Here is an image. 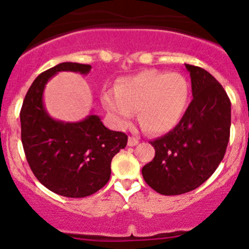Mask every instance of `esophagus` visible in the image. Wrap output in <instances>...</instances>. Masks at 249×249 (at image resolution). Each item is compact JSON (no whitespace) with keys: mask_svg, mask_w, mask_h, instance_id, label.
Segmentation results:
<instances>
[{"mask_svg":"<svg viewBox=\"0 0 249 249\" xmlns=\"http://www.w3.org/2000/svg\"><path fill=\"white\" fill-rule=\"evenodd\" d=\"M139 139H136V137H129V140H127V145H130V147H134V145L139 144Z\"/></svg>","mask_w":249,"mask_h":249,"instance_id":"obj_1","label":"esophagus"}]
</instances>
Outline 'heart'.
<instances>
[{
	"label": "heart",
	"mask_w": 249,
	"mask_h": 249,
	"mask_svg": "<svg viewBox=\"0 0 249 249\" xmlns=\"http://www.w3.org/2000/svg\"><path fill=\"white\" fill-rule=\"evenodd\" d=\"M189 100V85L179 73L143 71L123 77L115 90H106L101 102L120 127L130 124L134 109L140 122L153 134L171 131L184 115Z\"/></svg>",
	"instance_id": "obj_1"
}]
</instances>
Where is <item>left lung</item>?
Returning <instances> with one entry per match:
<instances>
[{
    "label": "left lung",
    "mask_w": 249,
    "mask_h": 249,
    "mask_svg": "<svg viewBox=\"0 0 249 249\" xmlns=\"http://www.w3.org/2000/svg\"><path fill=\"white\" fill-rule=\"evenodd\" d=\"M193 100L177 126L150 144L154 159L142 169L145 183L161 195L192 192L219 166L227 150L231 104L222 85L201 67L185 64Z\"/></svg>",
    "instance_id": "1"
}]
</instances>
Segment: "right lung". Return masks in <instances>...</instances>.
I'll return each mask as SVG.
<instances>
[{
	"instance_id": "add662e5",
	"label": "right lung",
	"mask_w": 249,
	"mask_h": 249,
	"mask_svg": "<svg viewBox=\"0 0 249 249\" xmlns=\"http://www.w3.org/2000/svg\"><path fill=\"white\" fill-rule=\"evenodd\" d=\"M90 65L62 62L39 74L30 87L20 112L21 142L37 179L55 194L85 197L106 185L110 161L124 149L127 136L107 129L99 115L80 122L54 119L43 102L48 80L59 72L88 74Z\"/></svg>"
}]
</instances>
